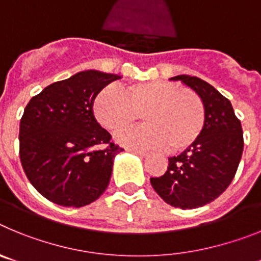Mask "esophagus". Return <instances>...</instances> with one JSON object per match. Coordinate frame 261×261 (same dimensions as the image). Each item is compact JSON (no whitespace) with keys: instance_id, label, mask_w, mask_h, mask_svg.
I'll list each match as a JSON object with an SVG mask.
<instances>
[{"instance_id":"1","label":"esophagus","mask_w":261,"mask_h":261,"mask_svg":"<svg viewBox=\"0 0 261 261\" xmlns=\"http://www.w3.org/2000/svg\"><path fill=\"white\" fill-rule=\"evenodd\" d=\"M128 151H132V153L137 154V155H140V156H146V155H147L146 151L138 150V149H128Z\"/></svg>"}]
</instances>
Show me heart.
Segmentation results:
<instances>
[{"mask_svg": "<svg viewBox=\"0 0 261 261\" xmlns=\"http://www.w3.org/2000/svg\"><path fill=\"white\" fill-rule=\"evenodd\" d=\"M93 112L96 121L112 133L133 125L141 114L145 125L120 133L117 141L133 147H166L168 153L195 144L205 124L201 98L168 81L105 87L94 99Z\"/></svg>", "mask_w": 261, "mask_h": 261, "instance_id": "heart-1", "label": "heart"}]
</instances>
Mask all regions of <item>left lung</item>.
I'll return each mask as SVG.
<instances>
[{
	"label": "left lung",
	"instance_id": "8db88e82",
	"mask_svg": "<svg viewBox=\"0 0 261 261\" xmlns=\"http://www.w3.org/2000/svg\"><path fill=\"white\" fill-rule=\"evenodd\" d=\"M170 80L181 81L201 98L205 124L195 144L168 158L165 174L150 177V183L171 206L200 208L216 200L234 179L243 153V130L229 99L208 82L186 74Z\"/></svg>",
	"mask_w": 261,
	"mask_h": 261
}]
</instances>
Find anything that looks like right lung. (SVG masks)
Instances as JSON below:
<instances>
[{"label":"right lung","mask_w":261,"mask_h":261,"mask_svg":"<svg viewBox=\"0 0 261 261\" xmlns=\"http://www.w3.org/2000/svg\"><path fill=\"white\" fill-rule=\"evenodd\" d=\"M120 75L85 70L32 96L19 125V156L30 183L45 199L81 208L100 197L116 154L111 135L94 117L99 91Z\"/></svg>","instance_id":"obj_1"}]
</instances>
